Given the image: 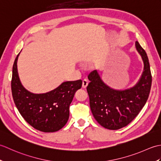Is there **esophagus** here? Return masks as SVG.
<instances>
[{
  "instance_id": "1",
  "label": "esophagus",
  "mask_w": 161,
  "mask_h": 161,
  "mask_svg": "<svg viewBox=\"0 0 161 161\" xmlns=\"http://www.w3.org/2000/svg\"><path fill=\"white\" fill-rule=\"evenodd\" d=\"M88 84V81L86 80H84L82 81V88H86Z\"/></svg>"
}]
</instances>
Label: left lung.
<instances>
[{"instance_id": "obj_1", "label": "left lung", "mask_w": 161, "mask_h": 161, "mask_svg": "<svg viewBox=\"0 0 161 161\" xmlns=\"http://www.w3.org/2000/svg\"><path fill=\"white\" fill-rule=\"evenodd\" d=\"M136 48L144 64L141 77L134 86L126 90H115L106 84L97 70L88 75L86 88L90 107L95 119L103 127L117 130L129 125L146 104L152 86V74L147 55L136 42Z\"/></svg>"}]
</instances>
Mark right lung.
Wrapping results in <instances>:
<instances>
[{
	"label": "right lung",
	"mask_w": 161,
	"mask_h": 161,
	"mask_svg": "<svg viewBox=\"0 0 161 161\" xmlns=\"http://www.w3.org/2000/svg\"><path fill=\"white\" fill-rule=\"evenodd\" d=\"M16 57L12 68V93L15 105L25 120L43 132L59 131L69 118V107L75 92L82 84L81 80L65 81L55 89L43 94L26 90L19 80Z\"/></svg>",
	"instance_id": "obj_1"
}]
</instances>
